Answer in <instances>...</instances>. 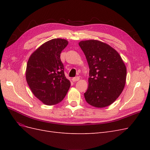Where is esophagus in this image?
I'll return each mask as SVG.
<instances>
[{"label": "esophagus", "instance_id": "obj_1", "mask_svg": "<svg viewBox=\"0 0 150 150\" xmlns=\"http://www.w3.org/2000/svg\"><path fill=\"white\" fill-rule=\"evenodd\" d=\"M72 81H73V82H76V81H78L79 80V77L76 76V77H75V78H72Z\"/></svg>", "mask_w": 150, "mask_h": 150}]
</instances>
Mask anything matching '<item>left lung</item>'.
<instances>
[{"label":"left lung","instance_id":"8db88e82","mask_svg":"<svg viewBox=\"0 0 150 150\" xmlns=\"http://www.w3.org/2000/svg\"><path fill=\"white\" fill-rule=\"evenodd\" d=\"M89 67L86 102L96 108L111 105L123 91L126 67L121 57L110 45L98 40L79 42Z\"/></svg>","mask_w":150,"mask_h":150}]
</instances>
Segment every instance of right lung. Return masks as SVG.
<instances>
[{
    "mask_svg": "<svg viewBox=\"0 0 150 150\" xmlns=\"http://www.w3.org/2000/svg\"><path fill=\"white\" fill-rule=\"evenodd\" d=\"M67 44L64 39L50 40L31 54L27 64V83L34 96L46 105L62 101L70 88L60 58Z\"/></svg>",
    "mask_w": 150,
    "mask_h": 150,
    "instance_id": "obj_1",
    "label": "right lung"
}]
</instances>
